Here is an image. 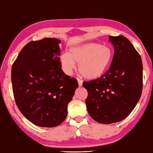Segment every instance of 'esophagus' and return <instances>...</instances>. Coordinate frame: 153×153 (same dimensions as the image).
I'll return each mask as SVG.
<instances>
[{
  "label": "esophagus",
  "instance_id": "esophagus-1",
  "mask_svg": "<svg viewBox=\"0 0 153 153\" xmlns=\"http://www.w3.org/2000/svg\"><path fill=\"white\" fill-rule=\"evenodd\" d=\"M77 82H78V85H79V87H81V86L82 85V83H83L82 80H81L80 79L77 78Z\"/></svg>",
  "mask_w": 153,
  "mask_h": 153
}]
</instances>
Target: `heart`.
<instances>
[{
  "mask_svg": "<svg viewBox=\"0 0 153 153\" xmlns=\"http://www.w3.org/2000/svg\"><path fill=\"white\" fill-rule=\"evenodd\" d=\"M113 58V50L98 43H87L71 48L70 52L62 53L60 62L62 69L70 74L78 64L79 74L89 80L96 79L108 70Z\"/></svg>",
  "mask_w": 153,
  "mask_h": 153,
  "instance_id": "1",
  "label": "heart"
}]
</instances>
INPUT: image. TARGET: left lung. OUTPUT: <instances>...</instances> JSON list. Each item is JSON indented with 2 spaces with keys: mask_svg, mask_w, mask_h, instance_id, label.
Instances as JSON below:
<instances>
[{
  "mask_svg": "<svg viewBox=\"0 0 153 153\" xmlns=\"http://www.w3.org/2000/svg\"><path fill=\"white\" fill-rule=\"evenodd\" d=\"M114 46L109 70L99 78L84 82L89 115L101 124L119 122L130 114L141 96V57L123 36H109Z\"/></svg>",
  "mask_w": 153,
  "mask_h": 153,
  "instance_id": "obj_1",
  "label": "left lung"
}]
</instances>
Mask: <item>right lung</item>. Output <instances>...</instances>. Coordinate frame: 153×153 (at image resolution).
<instances>
[{
    "instance_id": "add662e5",
    "label": "right lung",
    "mask_w": 153,
    "mask_h": 153,
    "mask_svg": "<svg viewBox=\"0 0 153 153\" xmlns=\"http://www.w3.org/2000/svg\"><path fill=\"white\" fill-rule=\"evenodd\" d=\"M58 39L27 44L13 64L11 80L20 111L37 126L53 127L64 121L68 103L78 87L62 70Z\"/></svg>"
}]
</instances>
